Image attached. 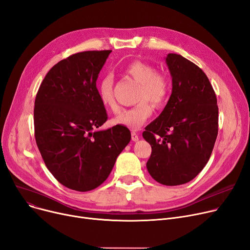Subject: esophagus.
<instances>
[{"mask_svg":"<svg viewBox=\"0 0 250 250\" xmlns=\"http://www.w3.org/2000/svg\"><path fill=\"white\" fill-rule=\"evenodd\" d=\"M132 140L134 141V142H137V141H139V135L136 133V132H132Z\"/></svg>","mask_w":250,"mask_h":250,"instance_id":"esophagus-1","label":"esophagus"}]
</instances>
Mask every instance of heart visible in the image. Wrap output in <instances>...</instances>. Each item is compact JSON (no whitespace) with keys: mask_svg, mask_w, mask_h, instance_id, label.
<instances>
[{"mask_svg":"<svg viewBox=\"0 0 250 250\" xmlns=\"http://www.w3.org/2000/svg\"><path fill=\"white\" fill-rule=\"evenodd\" d=\"M125 72L140 84L137 93L138 103L115 116L112 124L138 129L153 113V105L149 101L157 107L162 106L166 102L170 91V83L166 75L156 72L154 65L146 62L134 61L126 65ZM97 93L105 107L112 112L120 110L114 98L113 82L110 76L104 77L99 81Z\"/></svg>","mask_w":250,"mask_h":250,"instance_id":"heart-1","label":"heart"}]
</instances>
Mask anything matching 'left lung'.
Listing matches in <instances>:
<instances>
[{"mask_svg": "<svg viewBox=\"0 0 250 250\" xmlns=\"http://www.w3.org/2000/svg\"><path fill=\"white\" fill-rule=\"evenodd\" d=\"M165 62L172 92L160 115L143 133L152 147L150 175L164 186H180L198 175L211 157L218 135L215 91L198 65L180 55Z\"/></svg>", "mask_w": 250, "mask_h": 250, "instance_id": "1", "label": "left lung"}]
</instances>
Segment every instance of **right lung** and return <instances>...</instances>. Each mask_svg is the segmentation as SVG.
Instances as JSON below:
<instances>
[{
	"instance_id": "obj_1",
	"label": "right lung",
	"mask_w": 250,
	"mask_h": 250,
	"mask_svg": "<svg viewBox=\"0 0 250 250\" xmlns=\"http://www.w3.org/2000/svg\"><path fill=\"white\" fill-rule=\"evenodd\" d=\"M110 52L83 51L59 62L34 102L35 141L42 159L60 183L77 191L102 185L130 141L124 125L96 130L107 121L96 81Z\"/></svg>"
}]
</instances>
